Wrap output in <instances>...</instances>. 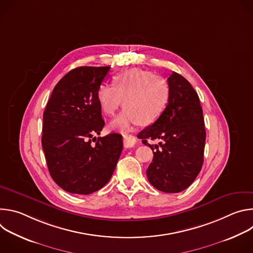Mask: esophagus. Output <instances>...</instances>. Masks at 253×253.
Returning <instances> with one entry per match:
<instances>
[{
    "label": "esophagus",
    "mask_w": 253,
    "mask_h": 253,
    "mask_svg": "<svg viewBox=\"0 0 253 253\" xmlns=\"http://www.w3.org/2000/svg\"><path fill=\"white\" fill-rule=\"evenodd\" d=\"M123 142H124V146L126 147V148H130V147H133L134 145H135V143H136V137L135 136H133V135H127V134H125L124 136H123Z\"/></svg>",
    "instance_id": "esophagus-1"
}]
</instances>
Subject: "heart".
Listing matches in <instances>:
<instances>
[{
  "mask_svg": "<svg viewBox=\"0 0 253 253\" xmlns=\"http://www.w3.org/2000/svg\"><path fill=\"white\" fill-rule=\"evenodd\" d=\"M171 90L168 82L154 72L138 68L114 75L113 85L102 83L96 99L105 115L112 116L122 105L125 109L108 125L109 130L126 132L137 124L149 125L163 114Z\"/></svg>",
  "mask_w": 253,
  "mask_h": 253,
  "instance_id": "1",
  "label": "heart"
}]
</instances>
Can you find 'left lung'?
Here are the masks:
<instances>
[{
  "label": "left lung",
  "mask_w": 253,
  "mask_h": 253,
  "mask_svg": "<svg viewBox=\"0 0 253 253\" xmlns=\"http://www.w3.org/2000/svg\"><path fill=\"white\" fill-rule=\"evenodd\" d=\"M167 81L171 90L167 108L138 138L154 154L146 171L149 182L160 191L177 193L189 187L201 170L206 132L199 97L191 84L175 72ZM148 138L162 139L161 148L149 144Z\"/></svg>",
  "instance_id": "obj_1"
}]
</instances>
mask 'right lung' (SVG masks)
<instances>
[{
    "label": "right lung",
    "instance_id": "add662e5",
    "mask_svg": "<svg viewBox=\"0 0 253 253\" xmlns=\"http://www.w3.org/2000/svg\"><path fill=\"white\" fill-rule=\"evenodd\" d=\"M109 70L78 67L70 71L55 86L44 111L42 146L48 169L67 192L88 195L101 189L121 155L122 135L96 137L105 125L96 91Z\"/></svg>",
    "mask_w": 253,
    "mask_h": 253
}]
</instances>
